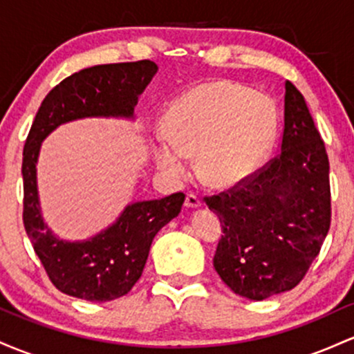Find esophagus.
<instances>
[{
    "label": "esophagus",
    "instance_id": "34e87169",
    "mask_svg": "<svg viewBox=\"0 0 354 354\" xmlns=\"http://www.w3.org/2000/svg\"><path fill=\"white\" fill-rule=\"evenodd\" d=\"M201 205H202L201 197L196 196V194H187V196H185V207L194 209V207H201Z\"/></svg>",
    "mask_w": 354,
    "mask_h": 354
}]
</instances>
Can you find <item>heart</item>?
I'll return each instance as SVG.
<instances>
[{"instance_id":"obj_1","label":"heart","mask_w":354,"mask_h":354,"mask_svg":"<svg viewBox=\"0 0 354 354\" xmlns=\"http://www.w3.org/2000/svg\"><path fill=\"white\" fill-rule=\"evenodd\" d=\"M169 142L156 147L160 170L180 178L187 157H196L197 176L212 189L244 184L259 169L276 140L272 102L241 83H201L170 105L164 117Z\"/></svg>"}]
</instances>
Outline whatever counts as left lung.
I'll return each instance as SVG.
<instances>
[{"label":"left lung","instance_id":"obj_1","mask_svg":"<svg viewBox=\"0 0 354 354\" xmlns=\"http://www.w3.org/2000/svg\"><path fill=\"white\" fill-rule=\"evenodd\" d=\"M284 88L279 153L244 184L205 197L222 224L214 268L254 301L296 288L331 225L326 147L301 91L291 82Z\"/></svg>","mask_w":354,"mask_h":354}]
</instances>
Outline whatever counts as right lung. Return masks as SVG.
<instances>
[{
    "label": "right lung",
    "mask_w": 354,
    "mask_h": 354,
    "mask_svg": "<svg viewBox=\"0 0 354 354\" xmlns=\"http://www.w3.org/2000/svg\"><path fill=\"white\" fill-rule=\"evenodd\" d=\"M157 73L150 59L97 65L59 82L39 105L23 149V224L58 291L85 301L125 296L144 272L156 234L178 216L185 196L172 194L127 205L113 225L88 241L66 242L41 219L37 160L43 138L65 122L83 117H133L138 95Z\"/></svg>",
    "instance_id": "add662e5"
}]
</instances>
